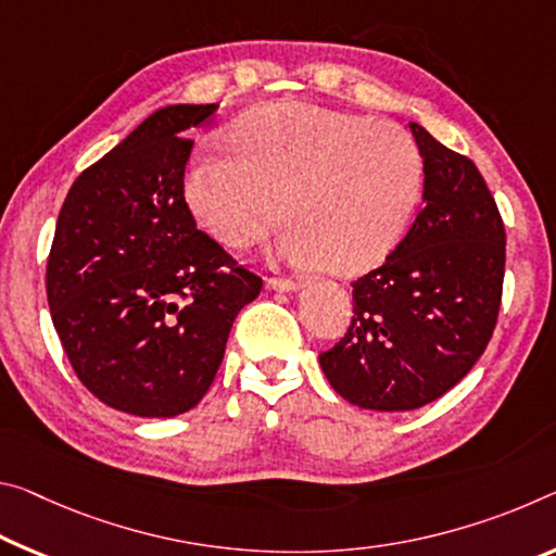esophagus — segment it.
<instances>
[{
	"mask_svg": "<svg viewBox=\"0 0 556 556\" xmlns=\"http://www.w3.org/2000/svg\"><path fill=\"white\" fill-rule=\"evenodd\" d=\"M267 287L277 289V292H294V289H299V281L292 277H269Z\"/></svg>",
	"mask_w": 556,
	"mask_h": 556,
	"instance_id": "1",
	"label": "esophagus"
}]
</instances>
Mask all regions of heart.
<instances>
[{
    "label": "heart",
    "instance_id": "b5f03b06",
    "mask_svg": "<svg viewBox=\"0 0 556 556\" xmlns=\"http://www.w3.org/2000/svg\"><path fill=\"white\" fill-rule=\"evenodd\" d=\"M235 155H200L185 200L219 242L247 247L285 215L281 252L361 275L393 252L422 195L416 140L389 121L309 103H267L235 123Z\"/></svg>",
    "mask_w": 556,
    "mask_h": 556
}]
</instances>
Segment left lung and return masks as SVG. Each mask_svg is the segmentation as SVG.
Returning <instances> with one entry per match:
<instances>
[{
    "label": "left lung",
    "mask_w": 556,
    "mask_h": 556,
    "mask_svg": "<svg viewBox=\"0 0 556 556\" xmlns=\"http://www.w3.org/2000/svg\"><path fill=\"white\" fill-rule=\"evenodd\" d=\"M422 210L399 247L354 281L343 339L319 354L343 401L413 410L470 374L495 331L505 279V225L470 157L418 123Z\"/></svg>",
    "instance_id": "obj_1"
}]
</instances>
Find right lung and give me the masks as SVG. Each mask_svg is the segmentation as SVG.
<instances>
[{"mask_svg": "<svg viewBox=\"0 0 556 556\" xmlns=\"http://www.w3.org/2000/svg\"><path fill=\"white\" fill-rule=\"evenodd\" d=\"M215 111H155L78 175L56 219L47 299L61 346L96 399L138 418L195 408L262 289L185 202L188 130Z\"/></svg>", "mask_w": 556, "mask_h": 556, "instance_id": "1", "label": "right lung"}]
</instances>
